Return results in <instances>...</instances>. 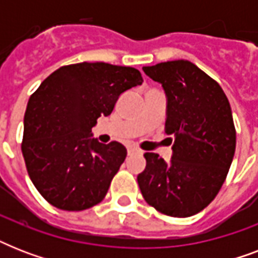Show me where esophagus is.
Wrapping results in <instances>:
<instances>
[{
	"instance_id": "obj_1",
	"label": "esophagus",
	"mask_w": 258,
	"mask_h": 258,
	"mask_svg": "<svg viewBox=\"0 0 258 258\" xmlns=\"http://www.w3.org/2000/svg\"><path fill=\"white\" fill-rule=\"evenodd\" d=\"M141 153V150L137 149V147H128V154H137Z\"/></svg>"
}]
</instances>
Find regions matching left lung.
Here are the masks:
<instances>
[{"instance_id":"obj_1","label":"left lung","mask_w":258,"mask_h":258,"mask_svg":"<svg viewBox=\"0 0 258 258\" xmlns=\"http://www.w3.org/2000/svg\"><path fill=\"white\" fill-rule=\"evenodd\" d=\"M167 96L166 134L174 137L166 163L146 153V169L138 175L150 206L170 217L194 216L222 187L236 151L232 108L218 83L187 60L145 67Z\"/></svg>"}]
</instances>
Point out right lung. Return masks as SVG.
<instances>
[{
    "label": "right lung",
    "mask_w": 258,
    "mask_h": 258,
    "mask_svg": "<svg viewBox=\"0 0 258 258\" xmlns=\"http://www.w3.org/2000/svg\"><path fill=\"white\" fill-rule=\"evenodd\" d=\"M143 83L131 67L79 62L58 68L26 105L21 151L38 192L54 208L80 212L104 200L127 150L91 138L127 89Z\"/></svg>",
    "instance_id": "1"
}]
</instances>
